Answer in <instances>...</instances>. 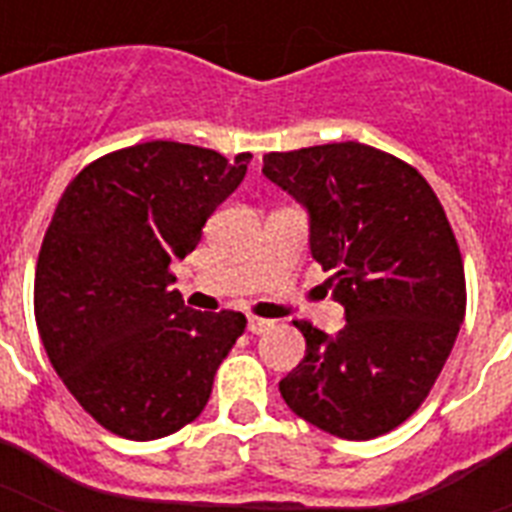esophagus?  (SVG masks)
I'll return each instance as SVG.
<instances>
[{"label":"esophagus","instance_id":"esophagus-1","mask_svg":"<svg viewBox=\"0 0 512 512\" xmlns=\"http://www.w3.org/2000/svg\"><path fill=\"white\" fill-rule=\"evenodd\" d=\"M271 327H273V321L257 319V316H249V321H247V329L252 332V335H263V332H268Z\"/></svg>","mask_w":512,"mask_h":512}]
</instances>
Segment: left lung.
Listing matches in <instances>:
<instances>
[{"label": "left lung", "mask_w": 512, "mask_h": 512, "mask_svg": "<svg viewBox=\"0 0 512 512\" xmlns=\"http://www.w3.org/2000/svg\"><path fill=\"white\" fill-rule=\"evenodd\" d=\"M263 175L308 209L311 255L345 308L337 335L295 321L305 358L281 398L337 438L382 436L428 398L465 319L444 207L412 164L353 140L265 154Z\"/></svg>", "instance_id": "left-lung-1"}]
</instances>
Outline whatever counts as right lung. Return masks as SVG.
<instances>
[{"instance_id":"add662e5","label":"right lung","mask_w":512,"mask_h":512,"mask_svg":"<svg viewBox=\"0 0 512 512\" xmlns=\"http://www.w3.org/2000/svg\"><path fill=\"white\" fill-rule=\"evenodd\" d=\"M249 159L151 140L95 159L60 196L36 260V327L71 396L116 436L154 441L196 420L247 327L188 308L170 263L196 249Z\"/></svg>"}]
</instances>
